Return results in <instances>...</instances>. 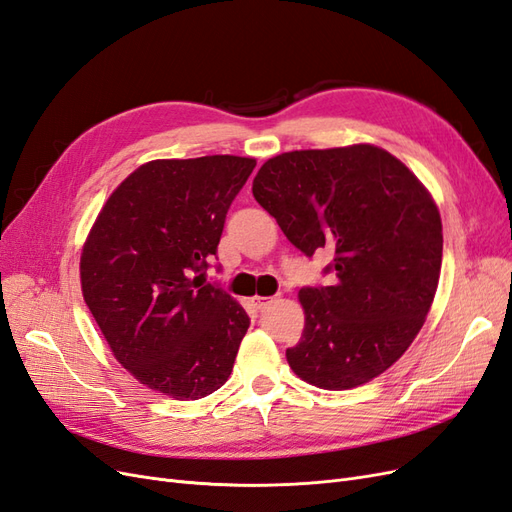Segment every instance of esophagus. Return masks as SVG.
Segmentation results:
<instances>
[{
  "label": "esophagus",
  "instance_id": "obj_1",
  "mask_svg": "<svg viewBox=\"0 0 512 512\" xmlns=\"http://www.w3.org/2000/svg\"><path fill=\"white\" fill-rule=\"evenodd\" d=\"M273 301H275V297H254L252 299V303H254V307L258 309V312H262V309H267Z\"/></svg>",
  "mask_w": 512,
  "mask_h": 512
}]
</instances>
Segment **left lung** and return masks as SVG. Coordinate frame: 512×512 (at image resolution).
Returning <instances> with one entry per match:
<instances>
[{"mask_svg": "<svg viewBox=\"0 0 512 512\" xmlns=\"http://www.w3.org/2000/svg\"><path fill=\"white\" fill-rule=\"evenodd\" d=\"M252 192L297 250L333 254L331 286L299 290L294 374L327 391L380 376L421 331L440 280L442 222L423 183L389 151L350 145L275 156Z\"/></svg>", "mask_w": 512, "mask_h": 512, "instance_id": "left-lung-1", "label": "left lung"}]
</instances>
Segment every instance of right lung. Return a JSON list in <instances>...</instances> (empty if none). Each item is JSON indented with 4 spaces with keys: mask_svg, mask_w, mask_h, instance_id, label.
<instances>
[{
    "mask_svg": "<svg viewBox=\"0 0 512 512\" xmlns=\"http://www.w3.org/2000/svg\"><path fill=\"white\" fill-rule=\"evenodd\" d=\"M254 166L239 156L147 162L106 200L83 245L89 312L115 359L153 391L207 397L235 365L250 316L205 271Z\"/></svg>",
    "mask_w": 512,
    "mask_h": 512,
    "instance_id": "1",
    "label": "right lung"
}]
</instances>
